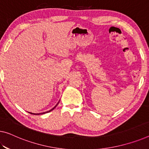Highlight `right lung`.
<instances>
[{"label":"right lung","instance_id":"right-lung-1","mask_svg":"<svg viewBox=\"0 0 149 149\" xmlns=\"http://www.w3.org/2000/svg\"><path fill=\"white\" fill-rule=\"evenodd\" d=\"M58 103L56 104V105L55 107H54V108H52V109H51V110H50V111H49L45 112V113H31V114H35V115H38V114H45V113H49V112H51V111H52V110H53L54 108H55V107L57 106V105H58Z\"/></svg>","mask_w":149,"mask_h":149}]
</instances>
